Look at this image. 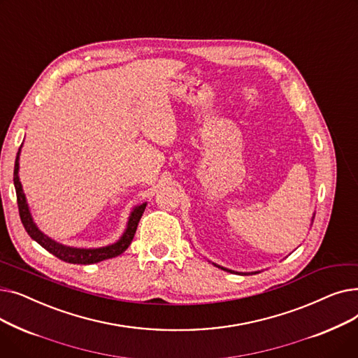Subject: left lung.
<instances>
[{
  "label": "left lung",
  "instance_id": "left-lung-1",
  "mask_svg": "<svg viewBox=\"0 0 358 358\" xmlns=\"http://www.w3.org/2000/svg\"><path fill=\"white\" fill-rule=\"evenodd\" d=\"M219 267V266H217ZM219 268H222V270H224V271H229V273H234V271H231V270H228V268H223V267H219Z\"/></svg>",
  "mask_w": 358,
  "mask_h": 358
}]
</instances>
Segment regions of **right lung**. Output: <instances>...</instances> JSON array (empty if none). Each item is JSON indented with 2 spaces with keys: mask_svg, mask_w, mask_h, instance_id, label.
I'll return each mask as SVG.
<instances>
[{
  "mask_svg": "<svg viewBox=\"0 0 358 358\" xmlns=\"http://www.w3.org/2000/svg\"><path fill=\"white\" fill-rule=\"evenodd\" d=\"M18 155H20V149H18L15 164H14V187H15V193H17L18 213H20L23 227L31 239H34L46 251H49L50 254H53L55 257H58L59 259H62L65 262H69V264H96V262L117 257L127 250L131 239H134V236H135V232L138 229V223L145 212L146 203L138 206V208L131 212L129 223H127V229L116 243H111V245H107L103 248H92V250L71 248V247L61 245V243L52 241L50 238H48L46 235H43L39 229H37V227L30 216L26 197L23 194L22 182H20V180H18Z\"/></svg>",
  "mask_w": 358,
  "mask_h": 358,
  "instance_id": "right-lung-1",
  "label": "right lung"
}]
</instances>
